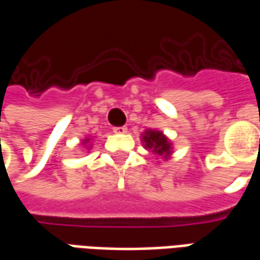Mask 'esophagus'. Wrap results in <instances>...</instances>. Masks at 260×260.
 I'll use <instances>...</instances> for the list:
<instances>
[{
    "label": "esophagus",
    "instance_id": "obj_1",
    "mask_svg": "<svg viewBox=\"0 0 260 260\" xmlns=\"http://www.w3.org/2000/svg\"><path fill=\"white\" fill-rule=\"evenodd\" d=\"M126 128L125 126H114L113 132L114 134H126Z\"/></svg>",
    "mask_w": 260,
    "mask_h": 260
}]
</instances>
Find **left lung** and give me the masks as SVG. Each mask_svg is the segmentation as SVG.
<instances>
[{
    "mask_svg": "<svg viewBox=\"0 0 260 260\" xmlns=\"http://www.w3.org/2000/svg\"><path fill=\"white\" fill-rule=\"evenodd\" d=\"M143 141L146 143V147L153 149V152L158 153V154H166L169 156L170 153V143L167 138L161 134V132H156V131H146V134L143 136Z\"/></svg>",
    "mask_w": 260,
    "mask_h": 260,
    "instance_id": "1",
    "label": "left lung"
}]
</instances>
